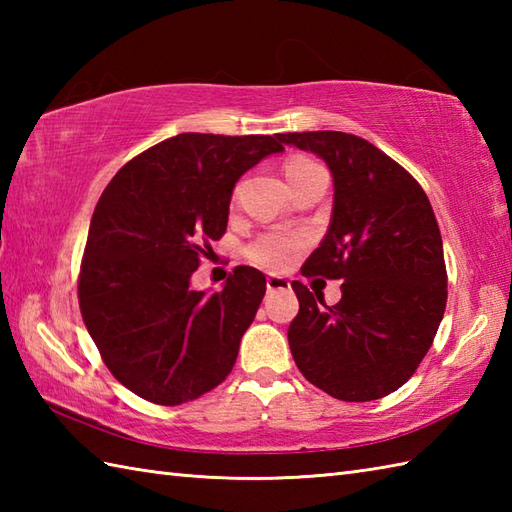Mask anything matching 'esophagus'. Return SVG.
I'll use <instances>...</instances> for the list:
<instances>
[{"label": "esophagus", "mask_w": 512, "mask_h": 512, "mask_svg": "<svg viewBox=\"0 0 512 512\" xmlns=\"http://www.w3.org/2000/svg\"><path fill=\"white\" fill-rule=\"evenodd\" d=\"M266 288H268V292H286V290H290V281L284 277L270 275V277H266Z\"/></svg>", "instance_id": "34e87169"}]
</instances>
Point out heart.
Masks as SVG:
<instances>
[{
  "instance_id": "1",
  "label": "heart",
  "mask_w": 512,
  "mask_h": 512,
  "mask_svg": "<svg viewBox=\"0 0 512 512\" xmlns=\"http://www.w3.org/2000/svg\"><path fill=\"white\" fill-rule=\"evenodd\" d=\"M310 165L308 158H292L286 162V176L290 178L299 167ZM306 246V237L299 233H284V231H268L259 235L253 244L246 248V255L253 264L266 270H286L297 255Z\"/></svg>"
}]
</instances>
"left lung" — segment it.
I'll return each mask as SVG.
<instances>
[{"label":"left lung","instance_id":"obj_1","mask_svg":"<svg viewBox=\"0 0 512 512\" xmlns=\"http://www.w3.org/2000/svg\"><path fill=\"white\" fill-rule=\"evenodd\" d=\"M279 140L323 158L334 180L330 228L301 273L343 279L336 306L292 281V358L325 394L378 400L413 376L447 308L436 215L416 178L365 138L290 132Z\"/></svg>","mask_w":512,"mask_h":512}]
</instances>
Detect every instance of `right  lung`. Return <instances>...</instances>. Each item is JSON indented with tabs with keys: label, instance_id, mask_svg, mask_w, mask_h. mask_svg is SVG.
Wrapping results in <instances>:
<instances>
[{
	"label": "right lung",
	"instance_id": "obj_1",
	"mask_svg": "<svg viewBox=\"0 0 512 512\" xmlns=\"http://www.w3.org/2000/svg\"><path fill=\"white\" fill-rule=\"evenodd\" d=\"M279 151V134H178L105 187L81 259L79 308L103 363L136 396L182 405L231 374L266 277L237 266L220 292L189 281L226 233L235 182Z\"/></svg>",
	"mask_w": 512,
	"mask_h": 512
}]
</instances>
